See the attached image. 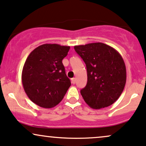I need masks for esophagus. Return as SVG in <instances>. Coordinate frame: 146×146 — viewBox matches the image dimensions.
I'll use <instances>...</instances> for the list:
<instances>
[{
    "label": "esophagus",
    "instance_id": "esophagus-1",
    "mask_svg": "<svg viewBox=\"0 0 146 146\" xmlns=\"http://www.w3.org/2000/svg\"><path fill=\"white\" fill-rule=\"evenodd\" d=\"M72 83L73 84H75V83H76V78H72Z\"/></svg>",
    "mask_w": 146,
    "mask_h": 146
}]
</instances>
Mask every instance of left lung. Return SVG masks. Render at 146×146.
<instances>
[{
	"mask_svg": "<svg viewBox=\"0 0 146 146\" xmlns=\"http://www.w3.org/2000/svg\"><path fill=\"white\" fill-rule=\"evenodd\" d=\"M74 50L86 65L88 82L81 90L84 101L93 109L111 106L125 86L126 68L121 55L102 42L76 45Z\"/></svg>",
	"mask_w": 146,
	"mask_h": 146,
	"instance_id": "obj_1",
	"label": "left lung"
}]
</instances>
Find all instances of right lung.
I'll list each match as a JSON object with an SVG mask.
<instances>
[{
    "label": "right lung",
    "mask_w": 146,
    "mask_h": 146,
    "mask_svg": "<svg viewBox=\"0 0 146 146\" xmlns=\"http://www.w3.org/2000/svg\"><path fill=\"white\" fill-rule=\"evenodd\" d=\"M70 48L58 44H43L34 49L26 59L22 83L29 99L37 106L54 108L71 86L62 63Z\"/></svg>",
    "instance_id": "right-lung-1"
}]
</instances>
